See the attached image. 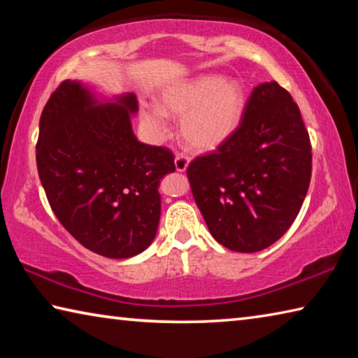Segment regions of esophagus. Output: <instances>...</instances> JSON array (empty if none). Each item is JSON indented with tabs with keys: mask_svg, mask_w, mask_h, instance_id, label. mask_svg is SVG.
Listing matches in <instances>:
<instances>
[{
	"mask_svg": "<svg viewBox=\"0 0 358 358\" xmlns=\"http://www.w3.org/2000/svg\"><path fill=\"white\" fill-rule=\"evenodd\" d=\"M187 166H189V157L185 155H177V157H175V169H177V172H185Z\"/></svg>",
	"mask_w": 358,
	"mask_h": 358,
	"instance_id": "esophagus-1",
	"label": "esophagus"
}]
</instances>
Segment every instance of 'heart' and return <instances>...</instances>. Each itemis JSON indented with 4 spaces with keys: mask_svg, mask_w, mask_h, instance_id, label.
Masks as SVG:
<instances>
[{
    "mask_svg": "<svg viewBox=\"0 0 358 358\" xmlns=\"http://www.w3.org/2000/svg\"><path fill=\"white\" fill-rule=\"evenodd\" d=\"M246 107L243 83L237 78L208 74L167 87L159 108L143 107L141 120L151 136L162 138L166 118H181L180 136L192 151H211L237 131Z\"/></svg>",
    "mask_w": 358,
    "mask_h": 358,
    "instance_id": "1",
    "label": "heart"
}]
</instances>
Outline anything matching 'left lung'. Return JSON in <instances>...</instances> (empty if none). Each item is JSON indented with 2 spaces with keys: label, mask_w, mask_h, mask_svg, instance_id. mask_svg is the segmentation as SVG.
<instances>
[{
  "label": "left lung",
  "mask_w": 358,
  "mask_h": 358,
  "mask_svg": "<svg viewBox=\"0 0 358 358\" xmlns=\"http://www.w3.org/2000/svg\"><path fill=\"white\" fill-rule=\"evenodd\" d=\"M311 161L299 106L276 82H265L252 90L237 131L186 172L217 243L257 252L292 226L310 187Z\"/></svg>",
  "instance_id": "obj_1"
}]
</instances>
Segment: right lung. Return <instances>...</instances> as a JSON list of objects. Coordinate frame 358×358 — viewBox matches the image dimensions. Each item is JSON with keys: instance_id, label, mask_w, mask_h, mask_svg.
I'll return each instance as SVG.
<instances>
[{"instance_id": "obj_1", "label": "right lung", "mask_w": 358, "mask_h": 358, "mask_svg": "<svg viewBox=\"0 0 358 358\" xmlns=\"http://www.w3.org/2000/svg\"><path fill=\"white\" fill-rule=\"evenodd\" d=\"M132 93L102 98L64 80L39 121L36 162L58 221L87 250L128 259L155 240L161 216L159 181L175 172L173 155L137 141Z\"/></svg>"}]
</instances>
